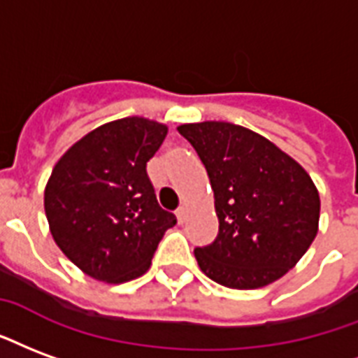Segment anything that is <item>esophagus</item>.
Here are the masks:
<instances>
[{"label":"esophagus","mask_w":358,"mask_h":358,"mask_svg":"<svg viewBox=\"0 0 358 358\" xmlns=\"http://www.w3.org/2000/svg\"><path fill=\"white\" fill-rule=\"evenodd\" d=\"M176 218H178L180 224L186 222V206H178V208H176Z\"/></svg>","instance_id":"obj_1"}]
</instances>
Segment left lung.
<instances>
[{"label":"left lung","instance_id":"obj_1","mask_svg":"<svg viewBox=\"0 0 358 358\" xmlns=\"http://www.w3.org/2000/svg\"><path fill=\"white\" fill-rule=\"evenodd\" d=\"M178 132L203 161L220 229L195 248L201 271L222 287L250 290L280 279L313 243L320 199L301 165L245 127L205 121Z\"/></svg>","mask_w":358,"mask_h":358}]
</instances>
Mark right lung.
Masks as SVG:
<instances>
[{"label": "right lung", "instance_id": "obj_1", "mask_svg": "<svg viewBox=\"0 0 358 358\" xmlns=\"http://www.w3.org/2000/svg\"><path fill=\"white\" fill-rule=\"evenodd\" d=\"M166 127L125 117L98 127L60 157L45 187V214L58 248L104 282L144 275L176 216L163 210L145 172Z\"/></svg>", "mask_w": 358, "mask_h": 358}]
</instances>
